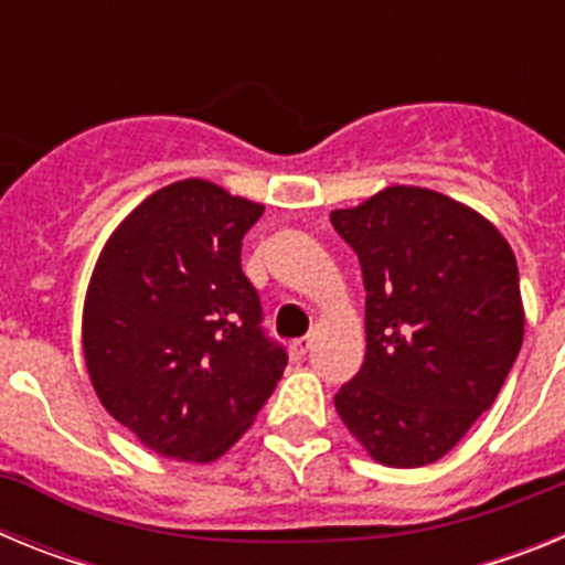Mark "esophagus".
Listing matches in <instances>:
<instances>
[{
    "mask_svg": "<svg viewBox=\"0 0 565 565\" xmlns=\"http://www.w3.org/2000/svg\"><path fill=\"white\" fill-rule=\"evenodd\" d=\"M308 348H311V339H308V337L294 339V342H291V356L294 359H302L308 353Z\"/></svg>",
    "mask_w": 565,
    "mask_h": 565,
    "instance_id": "1",
    "label": "esophagus"
}]
</instances>
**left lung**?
<instances>
[{
    "label": "left lung",
    "mask_w": 565,
    "mask_h": 565,
    "mask_svg": "<svg viewBox=\"0 0 565 565\" xmlns=\"http://www.w3.org/2000/svg\"><path fill=\"white\" fill-rule=\"evenodd\" d=\"M331 223L359 254L367 351L333 396L384 467H424L492 407L523 342L515 254L447 194L391 186Z\"/></svg>",
    "instance_id": "1"
}]
</instances>
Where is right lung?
<instances>
[{
  "label": "right lung",
  "instance_id": "1",
  "mask_svg": "<svg viewBox=\"0 0 565 565\" xmlns=\"http://www.w3.org/2000/svg\"><path fill=\"white\" fill-rule=\"evenodd\" d=\"M263 206L192 178L107 239L84 302L98 398L149 450L206 463L248 430L286 371L239 248Z\"/></svg>",
  "mask_w": 565,
  "mask_h": 565
}]
</instances>
